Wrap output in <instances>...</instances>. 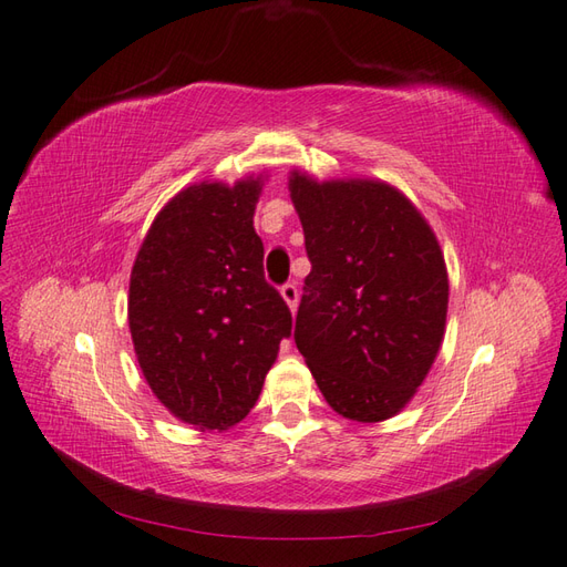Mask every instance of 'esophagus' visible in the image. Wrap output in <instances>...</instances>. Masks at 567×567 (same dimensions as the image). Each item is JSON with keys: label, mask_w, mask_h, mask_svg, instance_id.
Here are the masks:
<instances>
[{"label": "esophagus", "mask_w": 567, "mask_h": 567, "mask_svg": "<svg viewBox=\"0 0 567 567\" xmlns=\"http://www.w3.org/2000/svg\"><path fill=\"white\" fill-rule=\"evenodd\" d=\"M280 292H282V297H285V301L289 305V309H297V301H299V287H297V282H285L282 287H280Z\"/></svg>", "instance_id": "obj_1"}]
</instances>
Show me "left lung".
Returning a JSON list of instances; mask_svg holds the SVG:
<instances>
[{"mask_svg":"<svg viewBox=\"0 0 567 567\" xmlns=\"http://www.w3.org/2000/svg\"><path fill=\"white\" fill-rule=\"evenodd\" d=\"M311 272L295 343L336 413L396 415L437 358L450 282L427 221L377 181L289 178Z\"/></svg>","mask_w":567,"mask_h":567,"instance_id":"left-lung-1","label":"left lung"}]
</instances>
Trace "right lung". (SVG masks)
Here are the masks:
<instances>
[{
	"instance_id": "1",
	"label": "right lung",
	"mask_w": 567,
	"mask_h": 567,
	"mask_svg": "<svg viewBox=\"0 0 567 567\" xmlns=\"http://www.w3.org/2000/svg\"><path fill=\"white\" fill-rule=\"evenodd\" d=\"M260 181L181 190L144 239L127 319L142 374L176 417L227 430L251 411L292 333L254 229Z\"/></svg>"
}]
</instances>
